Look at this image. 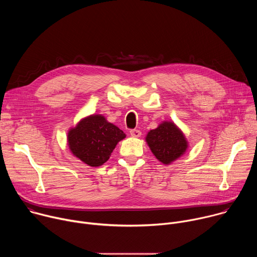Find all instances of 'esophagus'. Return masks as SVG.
<instances>
[{"label": "esophagus", "instance_id": "1", "mask_svg": "<svg viewBox=\"0 0 257 257\" xmlns=\"http://www.w3.org/2000/svg\"><path fill=\"white\" fill-rule=\"evenodd\" d=\"M130 132V135L132 137H140L141 136V132L139 130H136V129H132L129 131Z\"/></svg>", "mask_w": 257, "mask_h": 257}]
</instances>
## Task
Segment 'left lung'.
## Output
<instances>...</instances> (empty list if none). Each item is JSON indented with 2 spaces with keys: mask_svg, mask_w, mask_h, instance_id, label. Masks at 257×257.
Here are the masks:
<instances>
[{
  "mask_svg": "<svg viewBox=\"0 0 257 257\" xmlns=\"http://www.w3.org/2000/svg\"><path fill=\"white\" fill-rule=\"evenodd\" d=\"M145 141L157 160L164 165L181 158L189 145L184 133L173 121H163L146 134Z\"/></svg>",
  "mask_w": 257,
  "mask_h": 257,
  "instance_id": "8db88e82",
  "label": "left lung"
}]
</instances>
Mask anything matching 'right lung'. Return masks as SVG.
Returning <instances> with one entry per match:
<instances>
[{
	"mask_svg": "<svg viewBox=\"0 0 257 257\" xmlns=\"http://www.w3.org/2000/svg\"><path fill=\"white\" fill-rule=\"evenodd\" d=\"M126 134L102 115L92 114L82 118L67 134L71 154L89 167H100L111 157L118 142Z\"/></svg>",
	"mask_w": 257,
	"mask_h": 257,
	"instance_id": "add662e5",
	"label": "right lung"
}]
</instances>
